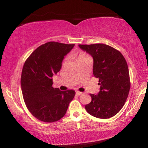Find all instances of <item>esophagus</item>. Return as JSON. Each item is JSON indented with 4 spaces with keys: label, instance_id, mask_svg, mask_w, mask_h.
<instances>
[{
    "label": "esophagus",
    "instance_id": "34e87169",
    "mask_svg": "<svg viewBox=\"0 0 148 148\" xmlns=\"http://www.w3.org/2000/svg\"><path fill=\"white\" fill-rule=\"evenodd\" d=\"M76 95H81L82 94V92H80V91H77L76 92Z\"/></svg>",
    "mask_w": 148,
    "mask_h": 148
}]
</instances>
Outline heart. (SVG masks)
Returning a JSON list of instances; mask_svg holds the SVG:
<instances>
[{
    "label": "heart",
    "mask_w": 148,
    "mask_h": 148,
    "mask_svg": "<svg viewBox=\"0 0 148 148\" xmlns=\"http://www.w3.org/2000/svg\"><path fill=\"white\" fill-rule=\"evenodd\" d=\"M87 55H86V54H84V53H80L79 56H78V59H82V58H83V57H87ZM68 59V58H65V59H64V61H66V60Z\"/></svg>",
    "instance_id": "b5f03b06"
}]
</instances>
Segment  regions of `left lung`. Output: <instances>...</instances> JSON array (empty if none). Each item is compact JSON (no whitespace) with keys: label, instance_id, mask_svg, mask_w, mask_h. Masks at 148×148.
<instances>
[{"label":"left lung","instance_id":"left-lung-1","mask_svg":"<svg viewBox=\"0 0 148 148\" xmlns=\"http://www.w3.org/2000/svg\"><path fill=\"white\" fill-rule=\"evenodd\" d=\"M78 46L93 58V75L101 86L98 95L90 94L91 101L85 106L86 110L97 118L113 117L124 106L131 87L126 60L121 52L108 45Z\"/></svg>","mask_w":148,"mask_h":148}]
</instances>
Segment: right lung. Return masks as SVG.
Here are the masks:
<instances>
[{"label": "right lung", "instance_id": "1", "mask_svg": "<svg viewBox=\"0 0 148 148\" xmlns=\"http://www.w3.org/2000/svg\"><path fill=\"white\" fill-rule=\"evenodd\" d=\"M74 44L49 42L34 50L22 70L21 86L27 108L36 118L51 123L61 119L76 94L74 90L53 88V74L61 69L64 56Z\"/></svg>", "mask_w": 148, "mask_h": 148}]
</instances>
